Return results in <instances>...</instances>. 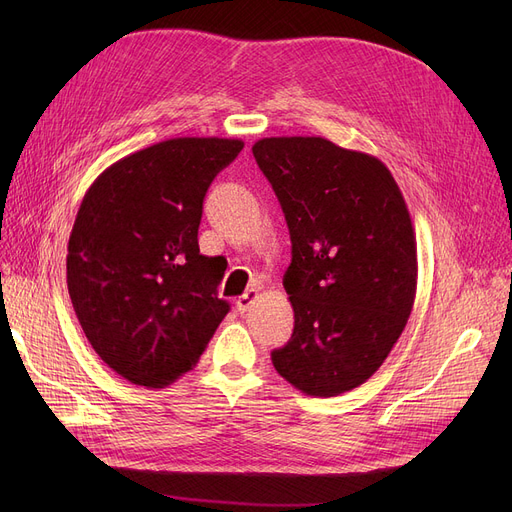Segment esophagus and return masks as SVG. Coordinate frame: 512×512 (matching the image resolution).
Instances as JSON below:
<instances>
[{
    "label": "esophagus",
    "instance_id": "obj_1",
    "mask_svg": "<svg viewBox=\"0 0 512 512\" xmlns=\"http://www.w3.org/2000/svg\"><path fill=\"white\" fill-rule=\"evenodd\" d=\"M255 299H257V290H247L245 294H242V297H238L236 299V309L240 311V313H247L249 309H251V305L255 303Z\"/></svg>",
    "mask_w": 512,
    "mask_h": 512
}]
</instances>
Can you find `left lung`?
<instances>
[{
  "label": "left lung",
  "mask_w": 512,
  "mask_h": 512,
  "mask_svg": "<svg viewBox=\"0 0 512 512\" xmlns=\"http://www.w3.org/2000/svg\"><path fill=\"white\" fill-rule=\"evenodd\" d=\"M292 242L284 288L294 330L272 363L309 396L365 384L390 355L417 292V240L390 170L378 157L321 137L253 145Z\"/></svg>",
  "instance_id": "1"
}]
</instances>
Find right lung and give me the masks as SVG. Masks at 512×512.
Wrapping results in <instances>:
<instances>
[{"mask_svg": "<svg viewBox=\"0 0 512 512\" xmlns=\"http://www.w3.org/2000/svg\"><path fill=\"white\" fill-rule=\"evenodd\" d=\"M245 143L180 137L122 157L91 184L68 240L70 301L101 361L164 388L191 371L230 311L222 257L199 253L209 184Z\"/></svg>", "mask_w": 512, "mask_h": 512, "instance_id": "obj_1", "label": "right lung"}]
</instances>
